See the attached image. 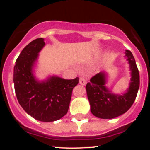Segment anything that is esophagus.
<instances>
[{
  "instance_id": "esophagus-1",
  "label": "esophagus",
  "mask_w": 150,
  "mask_h": 150,
  "mask_svg": "<svg viewBox=\"0 0 150 150\" xmlns=\"http://www.w3.org/2000/svg\"><path fill=\"white\" fill-rule=\"evenodd\" d=\"M79 82H80V85H86V83H87V81H86V80L84 77H80V80H79Z\"/></svg>"
}]
</instances>
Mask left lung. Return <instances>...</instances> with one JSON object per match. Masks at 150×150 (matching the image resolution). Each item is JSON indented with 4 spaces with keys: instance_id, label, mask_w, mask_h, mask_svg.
Masks as SVG:
<instances>
[{
    "instance_id": "1",
    "label": "left lung",
    "mask_w": 150,
    "mask_h": 150,
    "mask_svg": "<svg viewBox=\"0 0 150 150\" xmlns=\"http://www.w3.org/2000/svg\"><path fill=\"white\" fill-rule=\"evenodd\" d=\"M125 56L131 71L129 88L123 94H113L106 87V74L97 73L86 85L91 112L103 119L116 118L126 112L135 100L140 87V75L135 60L129 50H125Z\"/></svg>"
}]
</instances>
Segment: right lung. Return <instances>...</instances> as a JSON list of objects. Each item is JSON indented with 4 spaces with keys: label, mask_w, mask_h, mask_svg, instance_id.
I'll use <instances>...</instances> for the list:
<instances>
[{
    "label": "right lung",
    "mask_w": 150,
    "mask_h": 150,
    "mask_svg": "<svg viewBox=\"0 0 150 150\" xmlns=\"http://www.w3.org/2000/svg\"><path fill=\"white\" fill-rule=\"evenodd\" d=\"M44 45V39L38 38L24 48L14 66L13 82L19 104L26 112L36 120L52 122L68 112L79 77L65 80L52 76L42 82L36 80L32 68Z\"/></svg>",
    "instance_id": "add662e5"
}]
</instances>
